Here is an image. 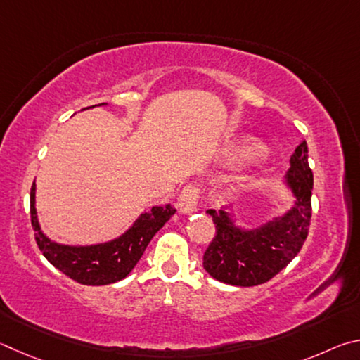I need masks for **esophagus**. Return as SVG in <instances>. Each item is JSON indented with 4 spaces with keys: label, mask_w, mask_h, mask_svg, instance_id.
I'll return each mask as SVG.
<instances>
[{
    "label": "esophagus",
    "mask_w": 360,
    "mask_h": 360,
    "mask_svg": "<svg viewBox=\"0 0 360 360\" xmlns=\"http://www.w3.org/2000/svg\"><path fill=\"white\" fill-rule=\"evenodd\" d=\"M198 188L188 185L184 188V191H181L176 207H179V210L184 213H193L198 207Z\"/></svg>",
    "instance_id": "esophagus-1"
}]
</instances>
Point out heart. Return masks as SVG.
<instances>
[{
  "label": "heart",
  "mask_w": 360,
  "mask_h": 360,
  "mask_svg": "<svg viewBox=\"0 0 360 360\" xmlns=\"http://www.w3.org/2000/svg\"><path fill=\"white\" fill-rule=\"evenodd\" d=\"M256 143H251V142H247V143H242L240 147H238V151H240L242 155H248V153H253V151H256Z\"/></svg>",
  "instance_id": "obj_1"
}]
</instances>
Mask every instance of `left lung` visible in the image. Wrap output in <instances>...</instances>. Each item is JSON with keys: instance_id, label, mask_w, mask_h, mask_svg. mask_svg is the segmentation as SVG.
Segmentation results:
<instances>
[{"instance_id": "obj_1", "label": "left lung", "mask_w": 360, "mask_h": 360, "mask_svg": "<svg viewBox=\"0 0 360 360\" xmlns=\"http://www.w3.org/2000/svg\"><path fill=\"white\" fill-rule=\"evenodd\" d=\"M285 185L294 198L292 205L256 228L237 226L226 212L229 207L207 210L217 228L202 262L210 276L232 286H257L274 278L297 256L311 219L313 172L305 141L291 156Z\"/></svg>"}]
</instances>
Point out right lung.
I'll use <instances>...</instances> for the list:
<instances>
[{"instance_id":"obj_1","label":"right lung","mask_w":360,"mask_h":360,"mask_svg":"<svg viewBox=\"0 0 360 360\" xmlns=\"http://www.w3.org/2000/svg\"><path fill=\"white\" fill-rule=\"evenodd\" d=\"M30 213L37 247L53 267L80 285L104 286L128 276L142 257L151 238L162 228L164 223L169 221L175 209L170 204L151 207L122 236L113 240L94 245H65L53 242L44 234L36 212L34 181L30 193Z\"/></svg>"}]
</instances>
